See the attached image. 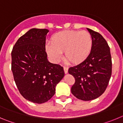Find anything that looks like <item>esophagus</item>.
<instances>
[{"label":"esophagus","instance_id":"34e87169","mask_svg":"<svg viewBox=\"0 0 123 123\" xmlns=\"http://www.w3.org/2000/svg\"><path fill=\"white\" fill-rule=\"evenodd\" d=\"M63 69H64V71H65V74H67L68 72V68L67 67H63Z\"/></svg>","mask_w":123,"mask_h":123}]
</instances>
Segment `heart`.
Wrapping results in <instances>:
<instances>
[{
    "label": "heart",
    "instance_id": "heart-1",
    "mask_svg": "<svg viewBox=\"0 0 123 123\" xmlns=\"http://www.w3.org/2000/svg\"><path fill=\"white\" fill-rule=\"evenodd\" d=\"M93 47L92 36L86 31L67 30L55 33L45 50L50 59L58 63L64 52V58L72 65H79L89 56Z\"/></svg>",
    "mask_w": 123,
    "mask_h": 123
}]
</instances>
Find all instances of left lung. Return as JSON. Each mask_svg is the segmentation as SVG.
<instances>
[{"label": "left lung", "instance_id": "left-lung-1", "mask_svg": "<svg viewBox=\"0 0 123 123\" xmlns=\"http://www.w3.org/2000/svg\"><path fill=\"white\" fill-rule=\"evenodd\" d=\"M87 29L93 39L91 54L84 62L68 69L75 79L71 93L84 101L95 99L105 92L112 69L110 49L106 40L98 32Z\"/></svg>", "mask_w": 123, "mask_h": 123}]
</instances>
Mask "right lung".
<instances>
[{"instance_id": "add662e5", "label": "right lung", "mask_w": 123, "mask_h": 123, "mask_svg": "<svg viewBox=\"0 0 123 123\" xmlns=\"http://www.w3.org/2000/svg\"><path fill=\"white\" fill-rule=\"evenodd\" d=\"M48 29L32 28L18 39L12 51V71L24 98L42 104L52 98L64 77L63 68L50 63L45 52Z\"/></svg>"}]
</instances>
